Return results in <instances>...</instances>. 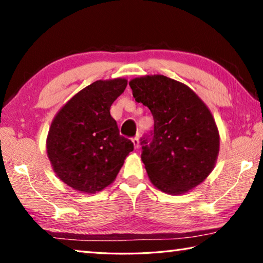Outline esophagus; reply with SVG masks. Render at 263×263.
<instances>
[{"mask_svg":"<svg viewBox=\"0 0 263 263\" xmlns=\"http://www.w3.org/2000/svg\"><path fill=\"white\" fill-rule=\"evenodd\" d=\"M132 142H133V145H135V148L139 147V137L136 136L135 138H132Z\"/></svg>","mask_w":263,"mask_h":263,"instance_id":"34e87169","label":"esophagus"}]
</instances>
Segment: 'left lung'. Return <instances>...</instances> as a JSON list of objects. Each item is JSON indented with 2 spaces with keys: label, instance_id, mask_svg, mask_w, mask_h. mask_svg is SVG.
Listing matches in <instances>:
<instances>
[{
  "label": "left lung",
  "instance_id": "left-lung-1",
  "mask_svg": "<svg viewBox=\"0 0 263 263\" xmlns=\"http://www.w3.org/2000/svg\"><path fill=\"white\" fill-rule=\"evenodd\" d=\"M138 103L153 115L154 128L140 139L141 160L152 183L179 195L195 188L215 167L219 135L210 110L185 84L163 75L130 81Z\"/></svg>",
  "mask_w": 263,
  "mask_h": 263
}]
</instances>
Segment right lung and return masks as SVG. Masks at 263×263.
Wrapping results in <instances>:
<instances>
[{"mask_svg": "<svg viewBox=\"0 0 263 263\" xmlns=\"http://www.w3.org/2000/svg\"><path fill=\"white\" fill-rule=\"evenodd\" d=\"M127 86L125 79L96 81L72 97L53 119L47 155L59 179L95 194L112 183L133 142L119 135L110 106Z\"/></svg>", "mask_w": 263, "mask_h": 263, "instance_id": "obj_1", "label": "right lung"}]
</instances>
